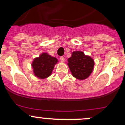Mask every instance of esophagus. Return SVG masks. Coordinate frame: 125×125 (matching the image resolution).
<instances>
[{
  "mask_svg": "<svg viewBox=\"0 0 125 125\" xmlns=\"http://www.w3.org/2000/svg\"><path fill=\"white\" fill-rule=\"evenodd\" d=\"M64 57H63V56H61V57H60V61L61 62H64Z\"/></svg>",
  "mask_w": 125,
  "mask_h": 125,
  "instance_id": "esophagus-1",
  "label": "esophagus"
}]
</instances>
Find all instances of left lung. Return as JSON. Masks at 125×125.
I'll use <instances>...</instances> for the list:
<instances>
[{"mask_svg":"<svg viewBox=\"0 0 125 125\" xmlns=\"http://www.w3.org/2000/svg\"><path fill=\"white\" fill-rule=\"evenodd\" d=\"M68 65L73 76L76 79L84 80L93 72L94 61L90 56L85 55L82 51H74L68 58Z\"/></svg>","mask_w":125,"mask_h":125,"instance_id":"8db88e82","label":"left lung"}]
</instances>
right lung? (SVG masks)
I'll return each instance as SVG.
<instances>
[{
    "instance_id": "right-lung-1",
    "label": "right lung",
    "mask_w": 125,
    "mask_h": 125,
    "mask_svg": "<svg viewBox=\"0 0 125 125\" xmlns=\"http://www.w3.org/2000/svg\"><path fill=\"white\" fill-rule=\"evenodd\" d=\"M57 58L49 55L47 53H42L36 57L32 63L34 75L39 79H45L51 74L54 66L57 63Z\"/></svg>"
}]
</instances>
